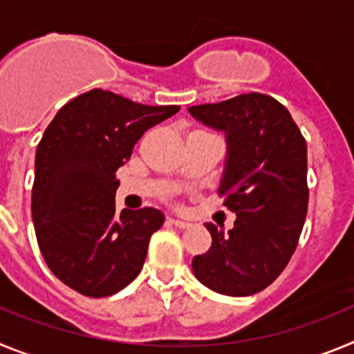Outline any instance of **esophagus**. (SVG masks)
I'll list each match as a JSON object with an SVG mask.
<instances>
[{
	"instance_id": "34e87169",
	"label": "esophagus",
	"mask_w": 354,
	"mask_h": 354,
	"mask_svg": "<svg viewBox=\"0 0 354 354\" xmlns=\"http://www.w3.org/2000/svg\"><path fill=\"white\" fill-rule=\"evenodd\" d=\"M168 221H170V223L174 225V227H177V228H187V227H189V225H192V223H189V221L177 220V218H170V220H168Z\"/></svg>"
}]
</instances>
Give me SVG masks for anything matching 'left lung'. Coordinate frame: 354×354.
Segmentation results:
<instances>
[{
	"instance_id": "obj_1",
	"label": "left lung",
	"mask_w": 354,
	"mask_h": 354,
	"mask_svg": "<svg viewBox=\"0 0 354 354\" xmlns=\"http://www.w3.org/2000/svg\"><path fill=\"white\" fill-rule=\"evenodd\" d=\"M189 113L225 131L227 161L220 184L234 228L205 223L212 245L193 259L200 282L225 296H250L271 286L298 246L308 207L306 142L283 104L252 92Z\"/></svg>"
}]
</instances>
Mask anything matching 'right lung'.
Segmentation results:
<instances>
[{
	"mask_svg": "<svg viewBox=\"0 0 354 354\" xmlns=\"http://www.w3.org/2000/svg\"><path fill=\"white\" fill-rule=\"evenodd\" d=\"M179 109L93 88L53 118L37 147L31 216L44 261L65 286L104 298L138 277L165 216L152 207L117 212L115 171L147 129Z\"/></svg>",
	"mask_w": 354,
	"mask_h": 354,
	"instance_id": "1",
	"label": "right lung"
}]
</instances>
